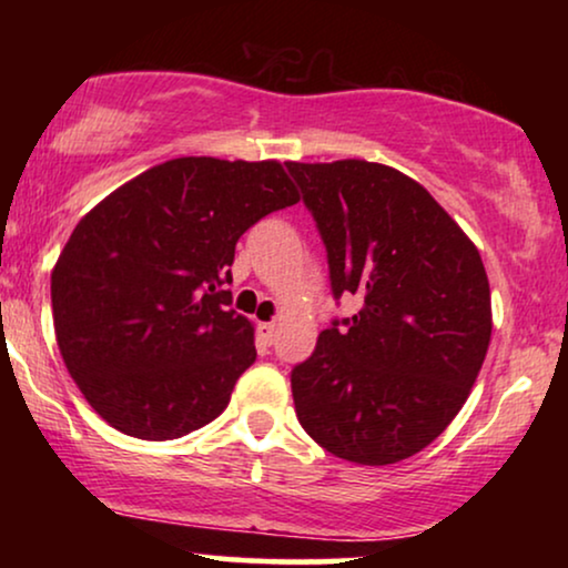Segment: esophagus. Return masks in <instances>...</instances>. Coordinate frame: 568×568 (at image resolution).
Returning a JSON list of instances; mask_svg holds the SVG:
<instances>
[{
  "mask_svg": "<svg viewBox=\"0 0 568 568\" xmlns=\"http://www.w3.org/2000/svg\"><path fill=\"white\" fill-rule=\"evenodd\" d=\"M258 336H261V341L263 344H274V338H276V325L274 323H261L258 325Z\"/></svg>",
  "mask_w": 568,
  "mask_h": 568,
  "instance_id": "1",
  "label": "esophagus"
}]
</instances>
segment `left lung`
Wrapping results in <instances>:
<instances>
[{
    "instance_id": "obj_1",
    "label": "left lung",
    "mask_w": 568,
    "mask_h": 568,
    "mask_svg": "<svg viewBox=\"0 0 568 568\" xmlns=\"http://www.w3.org/2000/svg\"><path fill=\"white\" fill-rule=\"evenodd\" d=\"M328 251L331 290L362 294L292 369L294 410L341 460L390 465L468 400L491 341L478 247L432 193L367 160L286 162Z\"/></svg>"
}]
</instances>
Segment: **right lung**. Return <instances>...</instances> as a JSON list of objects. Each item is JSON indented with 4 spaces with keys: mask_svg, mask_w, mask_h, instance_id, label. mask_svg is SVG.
Returning a JSON list of instances; mask_svg holds the SVG:
<instances>
[{
    "mask_svg": "<svg viewBox=\"0 0 568 568\" xmlns=\"http://www.w3.org/2000/svg\"><path fill=\"white\" fill-rule=\"evenodd\" d=\"M297 201L276 160L178 158L82 216L51 271V305L61 359L100 418L162 442L227 408L255 344L222 284L240 235Z\"/></svg>",
    "mask_w": 568,
    "mask_h": 568,
    "instance_id": "add662e5",
    "label": "right lung"
}]
</instances>
